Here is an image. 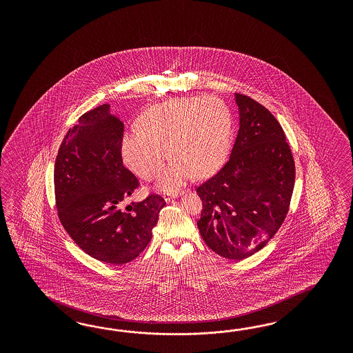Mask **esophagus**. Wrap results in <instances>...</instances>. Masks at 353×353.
<instances>
[{
    "label": "esophagus",
    "instance_id": "obj_1",
    "mask_svg": "<svg viewBox=\"0 0 353 353\" xmlns=\"http://www.w3.org/2000/svg\"><path fill=\"white\" fill-rule=\"evenodd\" d=\"M181 194V192H164V199L167 201V202H170L171 199H173V198H177L179 195Z\"/></svg>",
    "mask_w": 353,
    "mask_h": 353
}]
</instances>
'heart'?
<instances>
[{
    "instance_id": "b5f03b06",
    "label": "heart",
    "mask_w": 353,
    "mask_h": 353,
    "mask_svg": "<svg viewBox=\"0 0 353 353\" xmlns=\"http://www.w3.org/2000/svg\"><path fill=\"white\" fill-rule=\"evenodd\" d=\"M137 128L121 136L123 161L141 179L151 181L161 173L167 149L172 161L159 188L172 190L194 172L203 177L220 167L230 145L232 119L216 97L173 98L143 111Z\"/></svg>"
}]
</instances>
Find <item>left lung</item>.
<instances>
[{"label":"left lung","instance_id":"8db88e82","mask_svg":"<svg viewBox=\"0 0 353 353\" xmlns=\"http://www.w3.org/2000/svg\"><path fill=\"white\" fill-rule=\"evenodd\" d=\"M239 130L229 161L196 188L198 229L217 255L242 260L277 233L289 212L295 163L285 132L255 99L234 93Z\"/></svg>","mask_w":353,"mask_h":353}]
</instances>
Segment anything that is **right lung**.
Returning <instances> with one entry per match:
<instances>
[{
    "label": "right lung",
    "instance_id": "1",
    "mask_svg": "<svg viewBox=\"0 0 353 353\" xmlns=\"http://www.w3.org/2000/svg\"><path fill=\"white\" fill-rule=\"evenodd\" d=\"M124 124L101 105L79 118L64 137L54 165L58 217L89 256L120 265L134 260L151 241L165 201L150 194L124 205L139 186L123 164Z\"/></svg>",
    "mask_w": 353,
    "mask_h": 353
}]
</instances>
